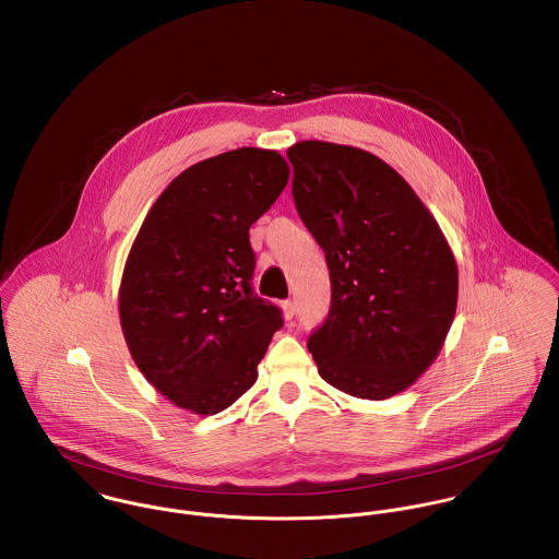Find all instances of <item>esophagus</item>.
Instances as JSON below:
<instances>
[{
	"label": "esophagus",
	"instance_id": "obj_1",
	"mask_svg": "<svg viewBox=\"0 0 559 559\" xmlns=\"http://www.w3.org/2000/svg\"><path fill=\"white\" fill-rule=\"evenodd\" d=\"M282 310H284V317H286V320H290L295 314H297V304H295L293 299H288V301H284V304H282Z\"/></svg>",
	"mask_w": 559,
	"mask_h": 559
}]
</instances>
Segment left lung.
<instances>
[{
	"label": "left lung",
	"instance_id": "1",
	"mask_svg": "<svg viewBox=\"0 0 559 559\" xmlns=\"http://www.w3.org/2000/svg\"><path fill=\"white\" fill-rule=\"evenodd\" d=\"M293 198L329 266L331 308L310 335L319 374L385 400L437 359L456 314L459 269L439 224L385 160L329 142L288 148Z\"/></svg>",
	"mask_w": 559,
	"mask_h": 559
}]
</instances>
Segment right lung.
I'll use <instances>...</instances> for the list:
<instances>
[{
  "label": "right lung",
  "mask_w": 559,
  "mask_h": 559,
  "mask_svg": "<svg viewBox=\"0 0 559 559\" xmlns=\"http://www.w3.org/2000/svg\"><path fill=\"white\" fill-rule=\"evenodd\" d=\"M288 174L262 148L200 160L167 185L133 240L118 297L127 346L148 383L191 413L235 404L284 324L253 295L249 228Z\"/></svg>",
  "instance_id": "obj_1"
}]
</instances>
